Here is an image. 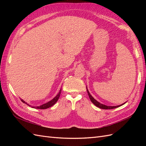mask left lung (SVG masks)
I'll return each mask as SVG.
<instances>
[{"mask_svg": "<svg viewBox=\"0 0 146 146\" xmlns=\"http://www.w3.org/2000/svg\"><path fill=\"white\" fill-rule=\"evenodd\" d=\"M86 89H87V92H88V96H89V98H90L91 101L96 106V107H99V108H101V109H105V110L114 109V108H117V107H121V106H122V105H123V104H125V103H124V104H122V105H117V106H113V107H111V106H107V105H104V104H102L99 103V102L97 101L96 99H94L93 97H92V96L90 94V92L88 91V90L87 87H86Z\"/></svg>", "mask_w": 146, "mask_h": 146, "instance_id": "left-lung-1", "label": "left lung"}]
</instances>
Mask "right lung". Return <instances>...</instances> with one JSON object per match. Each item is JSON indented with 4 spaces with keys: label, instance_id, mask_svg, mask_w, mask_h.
Masks as SVG:
<instances>
[{
    "label": "right lung",
    "instance_id": "obj_1",
    "mask_svg": "<svg viewBox=\"0 0 146 146\" xmlns=\"http://www.w3.org/2000/svg\"><path fill=\"white\" fill-rule=\"evenodd\" d=\"M61 92V90H60L59 93L57 94L54 99H53L52 100L48 102H47V103H46L44 104H43V105H42L41 106H38V107H32L33 108H37V109H46V108H48L52 107V105H54L56 102L58 101V99L60 98ZM21 100L23 102V103H24L25 104H27V105H29V104H27V103H26L24 101L23 99H21ZM29 106H30V105H29Z\"/></svg>",
    "mask_w": 146,
    "mask_h": 146
}]
</instances>
